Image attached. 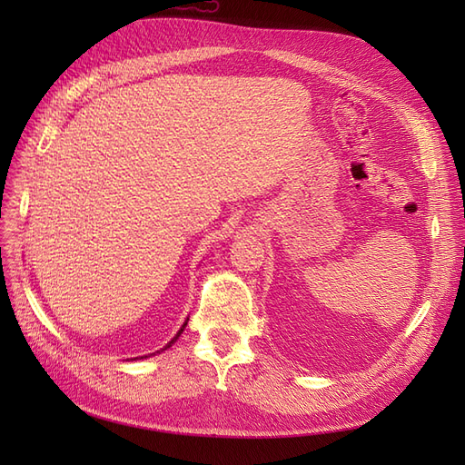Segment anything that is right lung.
<instances>
[{
  "mask_svg": "<svg viewBox=\"0 0 465 465\" xmlns=\"http://www.w3.org/2000/svg\"><path fill=\"white\" fill-rule=\"evenodd\" d=\"M186 323H188V322H184V326H182V328L178 330V333H176V335L173 337V340H171V341H168V343L164 345V349H168V347H171V345H173V343H174V341L178 340V337H180V333H182V331H184V328H186ZM164 349H161V351H164ZM157 353H159V351H157ZM135 359H143V357H135Z\"/></svg>",
  "mask_w": 465,
  "mask_h": 465,
  "instance_id": "right-lung-1",
  "label": "right lung"
}]
</instances>
